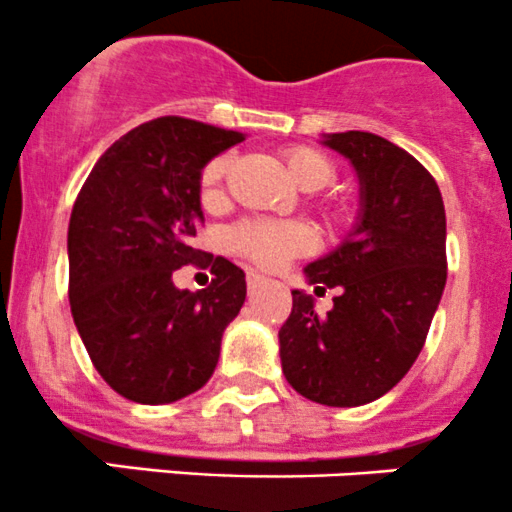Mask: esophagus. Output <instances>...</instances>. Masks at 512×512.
<instances>
[{"instance_id":"34e87169","label":"esophagus","mask_w":512,"mask_h":512,"mask_svg":"<svg viewBox=\"0 0 512 512\" xmlns=\"http://www.w3.org/2000/svg\"><path fill=\"white\" fill-rule=\"evenodd\" d=\"M262 282H265V277H262L260 272H255V270L247 272V289H250V292H255V289L260 287Z\"/></svg>"}]
</instances>
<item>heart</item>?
<instances>
[{
  "instance_id": "1",
  "label": "heart",
  "mask_w": 512,
  "mask_h": 512,
  "mask_svg": "<svg viewBox=\"0 0 512 512\" xmlns=\"http://www.w3.org/2000/svg\"><path fill=\"white\" fill-rule=\"evenodd\" d=\"M230 158L218 156L203 170V198L210 200L218 193L225 178ZM287 173L294 183L307 193L327 188L334 178V168L327 156L314 148H289L285 153ZM227 242L235 252L250 257L262 267H280L294 255L312 250L314 235L309 227L299 223H270V220H245L227 232Z\"/></svg>"
}]
</instances>
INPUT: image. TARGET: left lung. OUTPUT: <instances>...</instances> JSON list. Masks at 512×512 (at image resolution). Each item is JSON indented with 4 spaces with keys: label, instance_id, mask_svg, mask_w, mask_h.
<instances>
[{
    "label": "left lung",
    "instance_id": "8db88e82",
    "mask_svg": "<svg viewBox=\"0 0 512 512\" xmlns=\"http://www.w3.org/2000/svg\"><path fill=\"white\" fill-rule=\"evenodd\" d=\"M322 146L352 163L359 210L329 255L309 262L314 289L337 287L317 314L312 294L292 289L280 329L285 379L324 406H364L414 366L446 287V210L441 190L404 148L366 131L324 133Z\"/></svg>",
    "mask_w": 512,
    "mask_h": 512
}]
</instances>
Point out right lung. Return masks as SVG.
Masks as SVG:
<instances>
[{
    "instance_id": "add662e5",
    "label": "right lung",
    "mask_w": 512,
    "mask_h": 512,
    "mask_svg": "<svg viewBox=\"0 0 512 512\" xmlns=\"http://www.w3.org/2000/svg\"><path fill=\"white\" fill-rule=\"evenodd\" d=\"M245 141L163 116L118 138L86 178L69 220V302L96 371L136 404H173L208 384L227 324L245 302V272L213 260L215 280L190 292L173 272L198 262L200 178Z\"/></svg>"
}]
</instances>
